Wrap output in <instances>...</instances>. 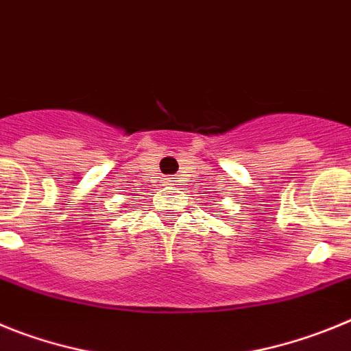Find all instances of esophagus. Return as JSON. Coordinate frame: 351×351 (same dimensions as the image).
Returning a JSON list of instances; mask_svg holds the SVG:
<instances>
[{
  "label": "esophagus",
  "mask_w": 351,
  "mask_h": 351,
  "mask_svg": "<svg viewBox=\"0 0 351 351\" xmlns=\"http://www.w3.org/2000/svg\"><path fill=\"white\" fill-rule=\"evenodd\" d=\"M165 182H167V186H173V184H176V181H173V179H170V178L167 179Z\"/></svg>",
  "instance_id": "esophagus-1"
}]
</instances>
